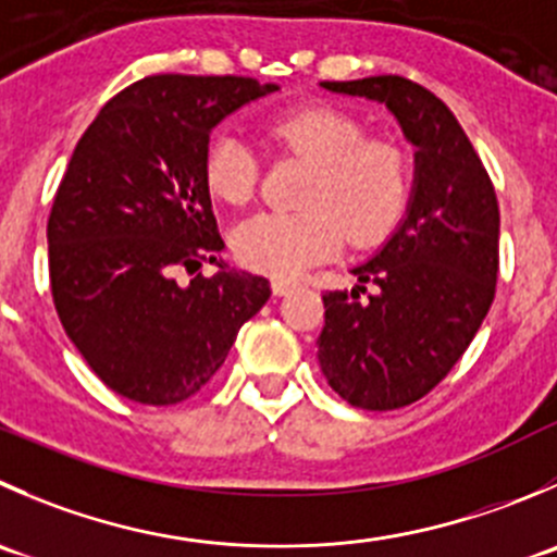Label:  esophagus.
Masks as SVG:
<instances>
[{
	"mask_svg": "<svg viewBox=\"0 0 557 557\" xmlns=\"http://www.w3.org/2000/svg\"><path fill=\"white\" fill-rule=\"evenodd\" d=\"M294 288H296V283H290V280H272L274 296H288Z\"/></svg>",
	"mask_w": 557,
	"mask_h": 557,
	"instance_id": "34e87169",
	"label": "esophagus"
}]
</instances>
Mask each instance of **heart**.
Segmentation results:
<instances>
[{
    "label": "heart",
    "instance_id": "1",
    "mask_svg": "<svg viewBox=\"0 0 557 557\" xmlns=\"http://www.w3.org/2000/svg\"><path fill=\"white\" fill-rule=\"evenodd\" d=\"M269 135L307 158L312 174L301 212H258L231 234L242 267L272 277H296L350 245L372 247L394 234L408 212L413 165L399 144L367 138L364 124L329 106H307L269 122ZM203 185L218 201H250L258 154L245 135L225 129L203 152Z\"/></svg>",
    "mask_w": 557,
    "mask_h": 557
}]
</instances>
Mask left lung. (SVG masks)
<instances>
[{"label": "left lung", "instance_id": "1", "mask_svg": "<svg viewBox=\"0 0 557 557\" xmlns=\"http://www.w3.org/2000/svg\"><path fill=\"white\" fill-rule=\"evenodd\" d=\"M383 102L416 147L408 212L386 245L350 272L354 290L323 296L318 361L329 386L364 410H394L438 386L495 299L500 212L495 187L455 113L403 75L323 81ZM373 285L367 302L358 299Z\"/></svg>", "mask_w": 557, "mask_h": 557}]
</instances>
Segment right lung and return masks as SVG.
<instances>
[{
    "label": "right lung",
    "instance_id": "1",
    "mask_svg": "<svg viewBox=\"0 0 557 557\" xmlns=\"http://www.w3.org/2000/svg\"><path fill=\"white\" fill-rule=\"evenodd\" d=\"M242 75H149L100 108L81 135L48 218L59 321L95 375L122 397L174 405L223 367L269 280L223 261L203 185L209 133L277 91ZM203 260L219 274L173 280Z\"/></svg>",
    "mask_w": 557,
    "mask_h": 557
}]
</instances>
